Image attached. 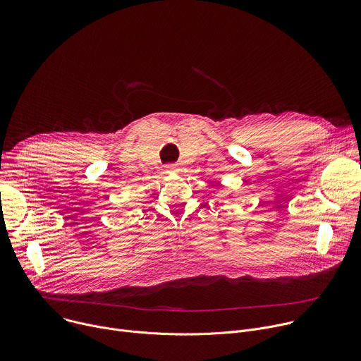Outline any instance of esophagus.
Segmentation results:
<instances>
[{
	"label": "esophagus",
	"mask_w": 361,
	"mask_h": 361,
	"mask_svg": "<svg viewBox=\"0 0 361 361\" xmlns=\"http://www.w3.org/2000/svg\"><path fill=\"white\" fill-rule=\"evenodd\" d=\"M174 171H177V167L174 164L166 166V173H174Z\"/></svg>",
	"instance_id": "obj_1"
}]
</instances>
